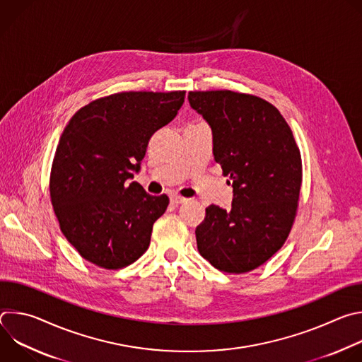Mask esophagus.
Instances as JSON below:
<instances>
[{
	"instance_id": "esophagus-1",
	"label": "esophagus",
	"mask_w": 362,
	"mask_h": 362,
	"mask_svg": "<svg viewBox=\"0 0 362 362\" xmlns=\"http://www.w3.org/2000/svg\"><path fill=\"white\" fill-rule=\"evenodd\" d=\"M187 199H185V197H182V196H179V194H173L172 197H170V202L173 203V204H180V203H185Z\"/></svg>"
}]
</instances>
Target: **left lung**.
Returning a JSON list of instances; mask_svg holds the SVG:
<instances>
[{"label": "left lung", "instance_id": "8db88e82", "mask_svg": "<svg viewBox=\"0 0 362 362\" xmlns=\"http://www.w3.org/2000/svg\"><path fill=\"white\" fill-rule=\"evenodd\" d=\"M187 98L211 126L215 160L233 187L230 211L206 208L194 232L199 253L219 271L249 272L291 232L302 183L299 147L279 110L261 97L215 90Z\"/></svg>", "mask_w": 362, "mask_h": 362}]
</instances>
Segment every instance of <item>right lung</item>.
<instances>
[{"instance_id": "1", "label": "right lung", "mask_w": 362, "mask_h": 362, "mask_svg": "<svg viewBox=\"0 0 362 362\" xmlns=\"http://www.w3.org/2000/svg\"><path fill=\"white\" fill-rule=\"evenodd\" d=\"M186 91H123L81 107L66 126L49 175L51 203L67 240L86 261L122 269L147 250L166 194L129 183L153 133L170 123Z\"/></svg>"}]
</instances>
